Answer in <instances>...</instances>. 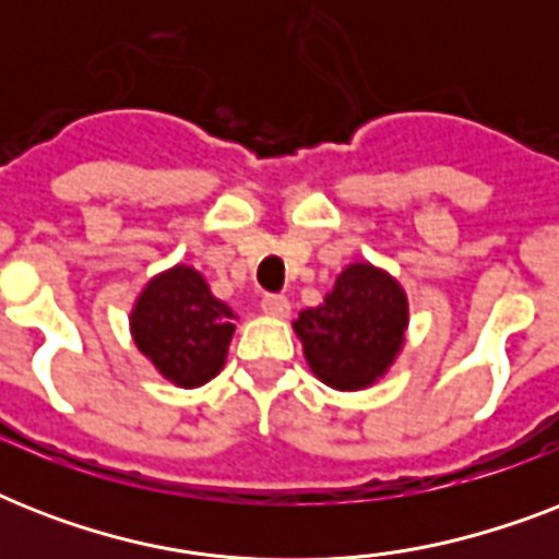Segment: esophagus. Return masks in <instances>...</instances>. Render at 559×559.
<instances>
[{
    "label": "esophagus",
    "instance_id": "1",
    "mask_svg": "<svg viewBox=\"0 0 559 559\" xmlns=\"http://www.w3.org/2000/svg\"><path fill=\"white\" fill-rule=\"evenodd\" d=\"M261 310L266 316H275V319H284V316H289V301L287 296H278V293H266V296L261 298Z\"/></svg>",
    "mask_w": 559,
    "mask_h": 559
}]
</instances>
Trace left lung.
<instances>
[{
	"mask_svg": "<svg viewBox=\"0 0 559 559\" xmlns=\"http://www.w3.org/2000/svg\"><path fill=\"white\" fill-rule=\"evenodd\" d=\"M408 307L391 275L371 263H350L324 305L296 319L305 357L322 382L340 391L371 385L403 348Z\"/></svg>",
	"mask_w": 559,
	"mask_h": 559,
	"instance_id": "left-lung-1",
	"label": "left lung"
}]
</instances>
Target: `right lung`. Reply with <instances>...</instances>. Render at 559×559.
I'll return each mask as SVG.
<instances>
[{
	"instance_id": "1",
	"label": "right lung",
	"mask_w": 559,
	"mask_h": 559,
	"mask_svg": "<svg viewBox=\"0 0 559 559\" xmlns=\"http://www.w3.org/2000/svg\"><path fill=\"white\" fill-rule=\"evenodd\" d=\"M231 319V307L211 296L200 272L174 266L142 289L130 328L139 350L159 368L165 380L197 389L226 362L235 333Z\"/></svg>"
}]
</instances>
